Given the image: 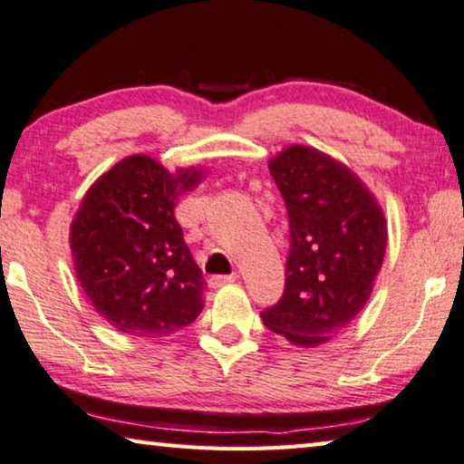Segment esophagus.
I'll return each mask as SVG.
<instances>
[{
	"label": "esophagus",
	"instance_id": "1",
	"mask_svg": "<svg viewBox=\"0 0 464 464\" xmlns=\"http://www.w3.org/2000/svg\"><path fill=\"white\" fill-rule=\"evenodd\" d=\"M235 277H237L235 274L233 276H213L210 277V285H213V288H221V285L235 282Z\"/></svg>",
	"mask_w": 464,
	"mask_h": 464
}]
</instances>
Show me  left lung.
<instances>
[{
  "mask_svg": "<svg viewBox=\"0 0 464 464\" xmlns=\"http://www.w3.org/2000/svg\"><path fill=\"white\" fill-rule=\"evenodd\" d=\"M288 208L285 288L264 324L298 347H318L365 308L382 269L387 223L359 176L316 148L294 144L269 160Z\"/></svg>",
  "mask_w": 464,
  "mask_h": 464,
  "instance_id": "obj_1",
  "label": "left lung"
}]
</instances>
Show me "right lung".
<instances>
[{
    "label": "right lung",
    "instance_id": "add662e5",
    "mask_svg": "<svg viewBox=\"0 0 464 464\" xmlns=\"http://www.w3.org/2000/svg\"><path fill=\"white\" fill-rule=\"evenodd\" d=\"M200 168L166 170L146 154L128 156L92 182L71 223L74 274L92 308L130 336H168L205 306L203 272L174 217Z\"/></svg>",
    "mask_w": 464,
    "mask_h": 464
}]
</instances>
